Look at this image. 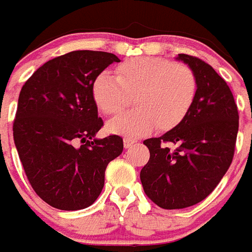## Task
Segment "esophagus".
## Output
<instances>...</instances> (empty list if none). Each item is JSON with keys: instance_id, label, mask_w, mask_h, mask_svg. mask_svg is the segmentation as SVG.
I'll return each mask as SVG.
<instances>
[{"instance_id": "obj_1", "label": "esophagus", "mask_w": 252, "mask_h": 252, "mask_svg": "<svg viewBox=\"0 0 252 252\" xmlns=\"http://www.w3.org/2000/svg\"><path fill=\"white\" fill-rule=\"evenodd\" d=\"M136 142L137 141L133 140V138H129V137H124V147H126V149L133 146V145L136 144Z\"/></svg>"}]
</instances>
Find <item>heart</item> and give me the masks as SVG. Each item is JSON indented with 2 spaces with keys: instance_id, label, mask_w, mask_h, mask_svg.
I'll use <instances>...</instances> for the list:
<instances>
[{
  "instance_id": "heart-1",
  "label": "heart",
  "mask_w": 252,
  "mask_h": 252,
  "mask_svg": "<svg viewBox=\"0 0 252 252\" xmlns=\"http://www.w3.org/2000/svg\"><path fill=\"white\" fill-rule=\"evenodd\" d=\"M115 74L102 71L92 83L94 103L106 115H116L133 95V108L108 122L107 129L126 137L142 136L155 126L160 132L183 122L197 97L198 80L185 63L157 57L130 58Z\"/></svg>"
}]
</instances>
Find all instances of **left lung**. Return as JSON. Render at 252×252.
I'll use <instances>...</instances> for the list:
<instances>
[{
    "mask_svg": "<svg viewBox=\"0 0 252 252\" xmlns=\"http://www.w3.org/2000/svg\"><path fill=\"white\" fill-rule=\"evenodd\" d=\"M177 59L197 75V97L179 126L144 141L150 159L140 173L147 197L164 210L190 207L214 191L232 164L239 124L225 80L200 58Z\"/></svg>",
    "mask_w": 252,
    "mask_h": 252,
    "instance_id": "1",
    "label": "left lung"
}]
</instances>
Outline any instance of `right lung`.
<instances>
[{"instance_id": "right-lung-1", "label": "right lung", "mask_w": 252, "mask_h": 252, "mask_svg": "<svg viewBox=\"0 0 252 252\" xmlns=\"http://www.w3.org/2000/svg\"><path fill=\"white\" fill-rule=\"evenodd\" d=\"M112 53L75 50L50 59L22 88L14 142L32 189L52 207L76 211L95 202L107 164L123 151L116 134L94 140L103 126L92 83Z\"/></svg>"}]
</instances>
